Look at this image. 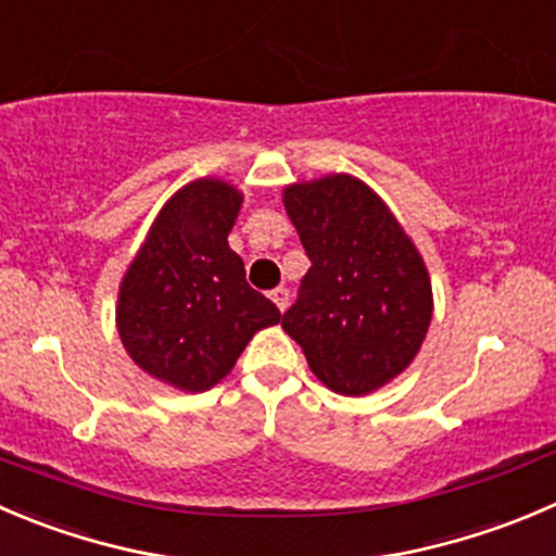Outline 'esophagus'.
<instances>
[{
	"label": "esophagus",
	"instance_id": "1",
	"mask_svg": "<svg viewBox=\"0 0 556 556\" xmlns=\"http://www.w3.org/2000/svg\"><path fill=\"white\" fill-rule=\"evenodd\" d=\"M288 299H290L288 288H277V290H271V301H274V304L279 306V309H285V306H288Z\"/></svg>",
	"mask_w": 556,
	"mask_h": 556
}]
</instances>
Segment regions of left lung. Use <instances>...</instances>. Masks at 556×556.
<instances>
[{"label":"left lung","instance_id":"8db88e82","mask_svg":"<svg viewBox=\"0 0 556 556\" xmlns=\"http://www.w3.org/2000/svg\"><path fill=\"white\" fill-rule=\"evenodd\" d=\"M285 208L312 266L282 328L331 391H377L413 364L432 323L424 257L355 176L285 187Z\"/></svg>","mask_w":556,"mask_h":556}]
</instances>
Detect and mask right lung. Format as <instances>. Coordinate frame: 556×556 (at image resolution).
I'll use <instances>...</instances> for the list:
<instances>
[{"label": "right lung", "mask_w": 556, "mask_h": 556, "mask_svg": "<svg viewBox=\"0 0 556 556\" xmlns=\"http://www.w3.org/2000/svg\"><path fill=\"white\" fill-rule=\"evenodd\" d=\"M241 192L219 179L181 187L154 219L118 288L116 328L129 358L179 391L217 386L279 309L247 285L228 247Z\"/></svg>", "instance_id": "right-lung-1"}]
</instances>
